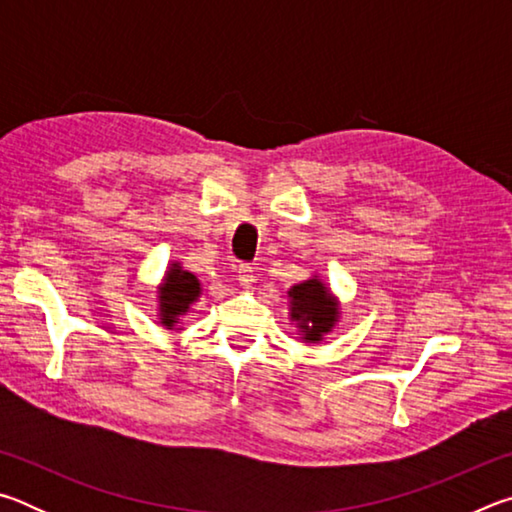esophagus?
<instances>
[{"instance_id": "34e87169", "label": "esophagus", "mask_w": 512, "mask_h": 512, "mask_svg": "<svg viewBox=\"0 0 512 512\" xmlns=\"http://www.w3.org/2000/svg\"><path fill=\"white\" fill-rule=\"evenodd\" d=\"M237 280H239V284H241V287H244V289H250V287H253V282H255L253 266L241 264V266L237 268Z\"/></svg>"}]
</instances>
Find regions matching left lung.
<instances>
[{"label": "left lung", "mask_w": 512, "mask_h": 512, "mask_svg": "<svg viewBox=\"0 0 512 512\" xmlns=\"http://www.w3.org/2000/svg\"><path fill=\"white\" fill-rule=\"evenodd\" d=\"M289 293L291 323L300 329V339L305 343H320L323 336L339 323V300L318 275L293 284Z\"/></svg>", "instance_id": "1"}]
</instances>
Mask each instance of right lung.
<instances>
[{
    "label": "right lung",
    "mask_w": 512,
    "mask_h": 512,
    "mask_svg": "<svg viewBox=\"0 0 512 512\" xmlns=\"http://www.w3.org/2000/svg\"><path fill=\"white\" fill-rule=\"evenodd\" d=\"M201 282L194 273L185 271L180 262L169 264V271L164 273L162 284L158 287V316L160 323L173 329L178 320L183 318L189 307L201 298Z\"/></svg>",
    "instance_id": "1"
}]
</instances>
